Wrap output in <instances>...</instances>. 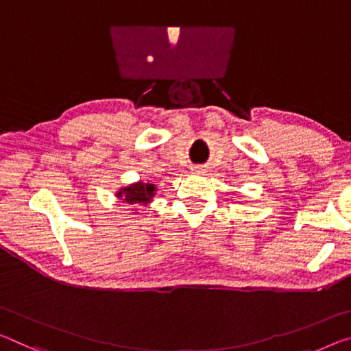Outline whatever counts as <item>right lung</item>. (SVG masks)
Segmentation results:
<instances>
[{
	"label": "right lung",
	"instance_id": "add662e5",
	"mask_svg": "<svg viewBox=\"0 0 351 351\" xmlns=\"http://www.w3.org/2000/svg\"><path fill=\"white\" fill-rule=\"evenodd\" d=\"M154 195H156V186L143 181H138V182H134V184L121 187L120 191L115 193L117 198L131 206L132 204L147 206L149 202H152V198Z\"/></svg>",
	"mask_w": 351,
	"mask_h": 351
}]
</instances>
